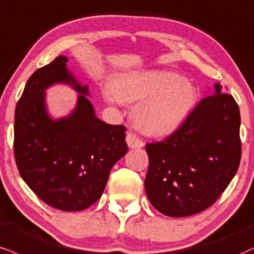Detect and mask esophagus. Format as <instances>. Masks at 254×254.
Returning <instances> with one entry per match:
<instances>
[{
  "label": "esophagus",
  "mask_w": 254,
  "mask_h": 254,
  "mask_svg": "<svg viewBox=\"0 0 254 254\" xmlns=\"http://www.w3.org/2000/svg\"><path fill=\"white\" fill-rule=\"evenodd\" d=\"M127 143L130 149H139L143 146L142 140H140L136 135H133L132 132L127 133Z\"/></svg>",
  "instance_id": "1"
}]
</instances>
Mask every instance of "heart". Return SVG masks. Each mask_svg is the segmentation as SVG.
Wrapping results in <instances>:
<instances>
[{"label":"heart","mask_w":254,"mask_h":254,"mask_svg":"<svg viewBox=\"0 0 254 254\" xmlns=\"http://www.w3.org/2000/svg\"><path fill=\"white\" fill-rule=\"evenodd\" d=\"M114 94L105 91L104 98L136 103L132 121L149 136H168L181 127L193 109L196 93L190 82L177 73L168 71H131L115 77L111 84Z\"/></svg>","instance_id":"heart-1"}]
</instances>
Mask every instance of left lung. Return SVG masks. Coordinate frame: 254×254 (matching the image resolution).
I'll return each instance as SVG.
<instances>
[{"instance_id":"1","label":"left lung","mask_w":254,"mask_h":254,"mask_svg":"<svg viewBox=\"0 0 254 254\" xmlns=\"http://www.w3.org/2000/svg\"><path fill=\"white\" fill-rule=\"evenodd\" d=\"M239 106L214 84V94L201 100L172 136L145 146L144 187L154 208L183 218L212 206L239 168Z\"/></svg>"}]
</instances>
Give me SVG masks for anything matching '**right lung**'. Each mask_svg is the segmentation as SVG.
Returning a JSON list of instances; mask_svg holds the SVG:
<instances>
[{
    "label": "right lung",
    "instance_id": "right-lung-1",
    "mask_svg": "<svg viewBox=\"0 0 254 254\" xmlns=\"http://www.w3.org/2000/svg\"><path fill=\"white\" fill-rule=\"evenodd\" d=\"M59 56L28 79L15 109L14 154L22 180L38 196L65 212L86 209L102 196L112 167L127 152L125 127L96 116L87 85ZM67 84L78 94L72 111L52 118L45 91Z\"/></svg>",
    "mask_w": 254,
    "mask_h": 254
}]
</instances>
